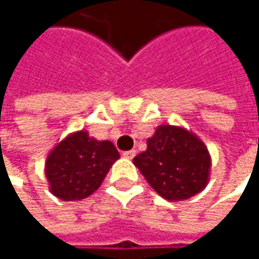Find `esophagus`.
<instances>
[{"label": "esophagus", "instance_id": "esophagus-1", "mask_svg": "<svg viewBox=\"0 0 259 259\" xmlns=\"http://www.w3.org/2000/svg\"><path fill=\"white\" fill-rule=\"evenodd\" d=\"M135 156H136V151L135 150H129V151H124L123 153V157L124 159H133Z\"/></svg>", "mask_w": 259, "mask_h": 259}]
</instances>
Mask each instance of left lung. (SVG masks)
Listing matches in <instances>:
<instances>
[{"instance_id":"left-lung-1","label":"left lung","mask_w":259,"mask_h":259,"mask_svg":"<svg viewBox=\"0 0 259 259\" xmlns=\"http://www.w3.org/2000/svg\"><path fill=\"white\" fill-rule=\"evenodd\" d=\"M133 163L162 198L179 202L205 189L211 156L207 145L190 130L162 124L147 139V150Z\"/></svg>"}]
</instances>
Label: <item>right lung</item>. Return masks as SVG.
Returning <instances> with one entry per match:
<instances>
[{
  "label": "right lung",
  "mask_w": 259,
  "mask_h": 259,
  "mask_svg": "<svg viewBox=\"0 0 259 259\" xmlns=\"http://www.w3.org/2000/svg\"><path fill=\"white\" fill-rule=\"evenodd\" d=\"M120 153L111 141H99L87 130L63 138L45 162L49 190L63 201H80L93 195L103 183Z\"/></svg>",
  "instance_id": "right-lung-1"
}]
</instances>
